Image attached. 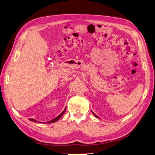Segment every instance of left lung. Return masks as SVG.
Wrapping results in <instances>:
<instances>
[{
	"instance_id": "obj_1",
	"label": "left lung",
	"mask_w": 155,
	"mask_h": 155,
	"mask_svg": "<svg viewBox=\"0 0 155 155\" xmlns=\"http://www.w3.org/2000/svg\"><path fill=\"white\" fill-rule=\"evenodd\" d=\"M91 112H92V113H93V114H94V116H95V117H96V118H98V119H100V117H97V115H96V114H95V113H94V112H93V111H92V110H91Z\"/></svg>"
}]
</instances>
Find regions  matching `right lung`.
Returning a JSON list of instances; mask_svg holds the SVG:
<instances>
[{
	"label": "right lung",
	"mask_w": 155,
	"mask_h": 155,
	"mask_svg": "<svg viewBox=\"0 0 155 155\" xmlns=\"http://www.w3.org/2000/svg\"><path fill=\"white\" fill-rule=\"evenodd\" d=\"M66 107L65 108V109L64 110L61 112V113L58 115V116L57 117H55V118H54V119H52V120H49V121H47V122H43V123H55V122H56V121H58V120L60 119V118L63 116V114H64V112H65V111H66ZM29 120H30V121H34V122H38V121H37V120H35V119H29ZM40 123V122H39Z\"/></svg>",
	"instance_id": "1"
}]
</instances>
